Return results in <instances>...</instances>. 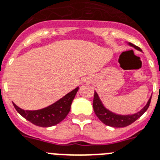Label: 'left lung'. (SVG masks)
<instances>
[{
    "label": "left lung",
    "mask_w": 160,
    "mask_h": 160,
    "mask_svg": "<svg viewBox=\"0 0 160 160\" xmlns=\"http://www.w3.org/2000/svg\"><path fill=\"white\" fill-rule=\"evenodd\" d=\"M130 45L139 51H141V49L139 47L136 46L134 44L129 43ZM151 97L149 99L148 102L146 103L145 107L142 108L140 112H136L132 115H118L113 112H110L109 110L106 109L103 105L102 104L100 99L98 98V94L94 91V96H93V111L95 112L96 116L98 117V119L104 123L105 125L109 126L112 127H125L127 126L131 125L135 121H136L140 117H141L145 113V112L148 109V108L150 106Z\"/></svg>",
    "instance_id": "obj_1"
}]
</instances>
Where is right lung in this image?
Returning <instances> with one entry per match:
<instances>
[{
	"label": "right lung",
	"instance_id": "right-lung-1",
	"mask_svg": "<svg viewBox=\"0 0 160 160\" xmlns=\"http://www.w3.org/2000/svg\"><path fill=\"white\" fill-rule=\"evenodd\" d=\"M78 89L79 88L77 87L55 103L40 110L28 111L19 108L15 103H13V105L16 111L23 118L34 125L42 127H52L61 122L67 116L71 109V102L73 101Z\"/></svg>",
	"mask_w": 160,
	"mask_h": 160
}]
</instances>
